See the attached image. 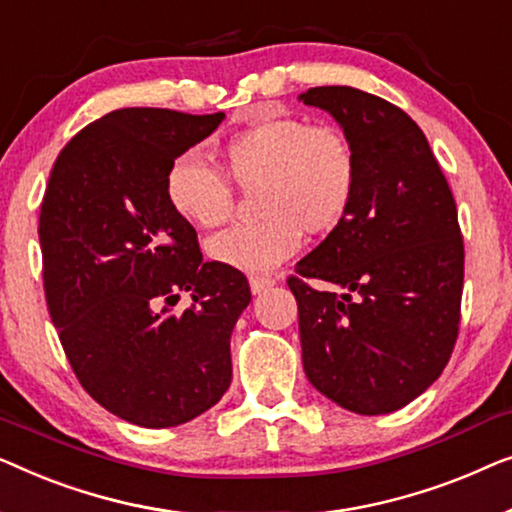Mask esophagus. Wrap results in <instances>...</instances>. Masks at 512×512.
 Returning a JSON list of instances; mask_svg holds the SVG:
<instances>
[{
    "label": "esophagus",
    "instance_id": "1",
    "mask_svg": "<svg viewBox=\"0 0 512 512\" xmlns=\"http://www.w3.org/2000/svg\"><path fill=\"white\" fill-rule=\"evenodd\" d=\"M276 285V280L269 278V276H253L250 278V290L253 294H262L264 290H269V287Z\"/></svg>",
    "mask_w": 512,
    "mask_h": 512
}]
</instances>
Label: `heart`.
I'll list each match as a JSON object with an SVG mask.
<instances>
[{
	"instance_id": "heart-1",
	"label": "heart",
	"mask_w": 512,
	"mask_h": 512,
	"mask_svg": "<svg viewBox=\"0 0 512 512\" xmlns=\"http://www.w3.org/2000/svg\"><path fill=\"white\" fill-rule=\"evenodd\" d=\"M229 181L255 187L257 222L229 227L208 241L218 264L266 273L299 248L301 229L322 234L348 213L357 190V155L336 125H311L294 115L257 113L220 146ZM197 153L169 164L164 192L176 215L194 227H218L232 213V190Z\"/></svg>"
}]
</instances>
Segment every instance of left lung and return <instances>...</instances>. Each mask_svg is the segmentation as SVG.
Instances as JSON below:
<instances>
[{"mask_svg": "<svg viewBox=\"0 0 512 512\" xmlns=\"http://www.w3.org/2000/svg\"><path fill=\"white\" fill-rule=\"evenodd\" d=\"M299 99L355 146L357 190L343 220L287 285L315 390L359 415L399 410L441 376L455 348L464 243L452 192L422 129L385 99L322 85Z\"/></svg>", "mask_w": 512, "mask_h": 512, "instance_id": "left-lung-1", "label": "left lung"}]
</instances>
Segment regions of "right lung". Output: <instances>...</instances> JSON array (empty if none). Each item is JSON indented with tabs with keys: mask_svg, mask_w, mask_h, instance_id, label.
<instances>
[{
	"mask_svg": "<svg viewBox=\"0 0 512 512\" xmlns=\"http://www.w3.org/2000/svg\"><path fill=\"white\" fill-rule=\"evenodd\" d=\"M222 120L118 109L81 129L50 169L39 215L50 320L85 392L139 427L190 422L232 383L229 338L248 280L204 262L164 192L169 164ZM183 291L193 306L178 314Z\"/></svg>",
	"mask_w": 512,
	"mask_h": 512,
	"instance_id": "1",
	"label": "right lung"
}]
</instances>
